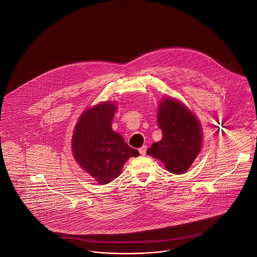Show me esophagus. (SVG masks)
I'll return each instance as SVG.
<instances>
[{"instance_id": "obj_1", "label": "esophagus", "mask_w": 257, "mask_h": 257, "mask_svg": "<svg viewBox=\"0 0 257 257\" xmlns=\"http://www.w3.org/2000/svg\"><path fill=\"white\" fill-rule=\"evenodd\" d=\"M139 150H140V153L142 155H146V153H147V146H143Z\"/></svg>"}]
</instances>
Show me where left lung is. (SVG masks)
<instances>
[{
	"mask_svg": "<svg viewBox=\"0 0 257 257\" xmlns=\"http://www.w3.org/2000/svg\"><path fill=\"white\" fill-rule=\"evenodd\" d=\"M157 123L162 139L152 144L147 153L161 160L169 172L182 174L190 168L201 150L199 120L180 102L165 99L159 106Z\"/></svg>",
	"mask_w": 257,
	"mask_h": 257,
	"instance_id": "8db88e82",
	"label": "left lung"
}]
</instances>
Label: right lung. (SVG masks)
Instances as JSON below:
<instances>
[{
	"mask_svg": "<svg viewBox=\"0 0 257 257\" xmlns=\"http://www.w3.org/2000/svg\"><path fill=\"white\" fill-rule=\"evenodd\" d=\"M115 106L97 105L80 116L74 131L72 148L76 161L100 184H108L120 173L124 162L140 152L126 145L111 130Z\"/></svg>",
	"mask_w": 257,
	"mask_h": 257,
	"instance_id": "obj_1",
	"label": "right lung"
}]
</instances>
